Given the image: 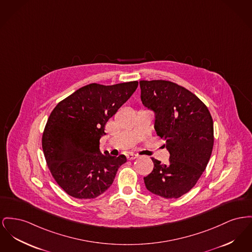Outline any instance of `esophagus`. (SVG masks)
Returning <instances> with one entry per match:
<instances>
[{"label": "esophagus", "instance_id": "1", "mask_svg": "<svg viewBox=\"0 0 252 252\" xmlns=\"http://www.w3.org/2000/svg\"><path fill=\"white\" fill-rule=\"evenodd\" d=\"M137 157H138V155L133 154V153H128V154L126 155V158H127L128 160H134V159H136Z\"/></svg>", "mask_w": 252, "mask_h": 252}]
</instances>
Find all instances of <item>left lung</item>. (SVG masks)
<instances>
[{
  "instance_id": "obj_1",
  "label": "left lung",
  "mask_w": 252,
  "mask_h": 252,
  "mask_svg": "<svg viewBox=\"0 0 252 252\" xmlns=\"http://www.w3.org/2000/svg\"><path fill=\"white\" fill-rule=\"evenodd\" d=\"M141 100L155 113V130L165 141L166 164L151 158L153 170L144 178L153 194L176 199L189 192L210 159L214 130L210 112L195 94L164 80L140 81Z\"/></svg>"
}]
</instances>
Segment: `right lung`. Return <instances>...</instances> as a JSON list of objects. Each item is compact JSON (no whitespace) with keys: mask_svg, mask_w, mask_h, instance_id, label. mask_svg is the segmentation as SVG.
Masks as SVG:
<instances>
[{"mask_svg":"<svg viewBox=\"0 0 252 252\" xmlns=\"http://www.w3.org/2000/svg\"><path fill=\"white\" fill-rule=\"evenodd\" d=\"M137 87V81L89 84L61 101L50 113L42 138L43 151L54 180L68 195L93 199L112 185L126 158L103 154L100 139L107 121Z\"/></svg>","mask_w":252,"mask_h":252,"instance_id":"1","label":"right lung"}]
</instances>
